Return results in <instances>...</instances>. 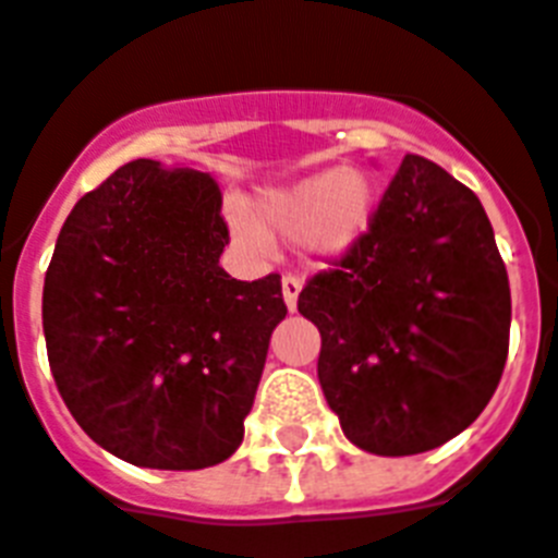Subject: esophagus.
<instances>
[{
  "label": "esophagus",
  "instance_id": "34e87169",
  "mask_svg": "<svg viewBox=\"0 0 558 558\" xmlns=\"http://www.w3.org/2000/svg\"><path fill=\"white\" fill-rule=\"evenodd\" d=\"M280 287H283V301H287L289 312H294L298 308V294H301V280L294 278V275H287Z\"/></svg>",
  "mask_w": 558,
  "mask_h": 558
}]
</instances>
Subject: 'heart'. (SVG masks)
<instances>
[{
    "label": "heart",
    "instance_id": "heart-1",
    "mask_svg": "<svg viewBox=\"0 0 558 558\" xmlns=\"http://www.w3.org/2000/svg\"><path fill=\"white\" fill-rule=\"evenodd\" d=\"M377 215V186L349 167H329L257 195L255 221L271 235L294 238L315 264H335L354 252L372 232ZM235 235L246 246H260L264 235L246 215H235Z\"/></svg>",
    "mask_w": 558,
    "mask_h": 558
}]
</instances>
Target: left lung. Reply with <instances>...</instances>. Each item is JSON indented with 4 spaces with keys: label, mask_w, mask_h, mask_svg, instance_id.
I'll return each instance as SVG.
<instances>
[{
    "label": "left lung",
    "mask_w": 558,
    "mask_h": 558,
    "mask_svg": "<svg viewBox=\"0 0 558 558\" xmlns=\"http://www.w3.org/2000/svg\"><path fill=\"white\" fill-rule=\"evenodd\" d=\"M298 312L320 331L329 409L357 448H439L494 397L510 335L508 271L474 192L405 156L372 232L308 280Z\"/></svg>",
    "instance_id": "left-lung-1"
}]
</instances>
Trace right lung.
<instances>
[{
    "label": "right lung",
    "mask_w": 558,
    "mask_h": 558,
    "mask_svg": "<svg viewBox=\"0 0 558 558\" xmlns=\"http://www.w3.org/2000/svg\"><path fill=\"white\" fill-rule=\"evenodd\" d=\"M209 172L138 158L68 215L41 326L64 405L112 457L198 471L238 451L287 303L280 275L235 280Z\"/></svg>",
    "instance_id": "obj_1"
}]
</instances>
